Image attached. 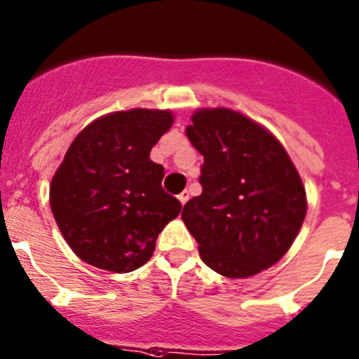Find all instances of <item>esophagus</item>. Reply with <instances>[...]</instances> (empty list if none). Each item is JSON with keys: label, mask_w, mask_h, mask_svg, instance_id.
Segmentation results:
<instances>
[{"label": "esophagus", "mask_w": 359, "mask_h": 359, "mask_svg": "<svg viewBox=\"0 0 359 359\" xmlns=\"http://www.w3.org/2000/svg\"><path fill=\"white\" fill-rule=\"evenodd\" d=\"M189 192H187V190H183L182 194H180V196H177V199H180V203H182V205H185L187 201H189Z\"/></svg>", "instance_id": "esophagus-1"}]
</instances>
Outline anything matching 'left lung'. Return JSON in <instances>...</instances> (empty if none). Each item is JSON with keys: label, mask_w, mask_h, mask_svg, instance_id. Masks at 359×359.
Wrapping results in <instances>:
<instances>
[{"label": "left lung", "mask_w": 359, "mask_h": 359, "mask_svg": "<svg viewBox=\"0 0 359 359\" xmlns=\"http://www.w3.org/2000/svg\"><path fill=\"white\" fill-rule=\"evenodd\" d=\"M187 137L205 156L201 196L182 219L212 271L244 279L272 267L306 217V190L274 135L231 108H199Z\"/></svg>", "instance_id": "obj_1"}]
</instances>
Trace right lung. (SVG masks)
<instances>
[{
  "instance_id": "right-lung-1",
  "label": "right lung",
  "mask_w": 359,
  "mask_h": 359,
  "mask_svg": "<svg viewBox=\"0 0 359 359\" xmlns=\"http://www.w3.org/2000/svg\"><path fill=\"white\" fill-rule=\"evenodd\" d=\"M170 110L111 111L72 140L53 174L49 206L74 255L103 271L131 272L149 262L158 235L182 212L163 192L151 149L170 130Z\"/></svg>"
}]
</instances>
